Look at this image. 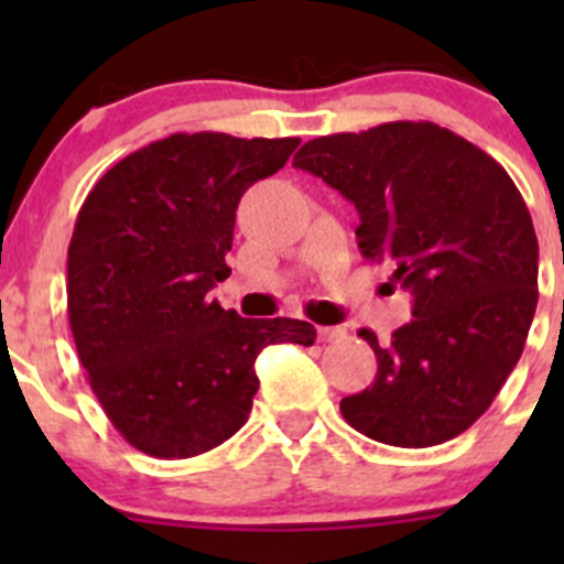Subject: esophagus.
Returning <instances> with one entry per match:
<instances>
[{
  "mask_svg": "<svg viewBox=\"0 0 564 564\" xmlns=\"http://www.w3.org/2000/svg\"><path fill=\"white\" fill-rule=\"evenodd\" d=\"M346 338V327H318V340L322 344H338Z\"/></svg>",
  "mask_w": 564,
  "mask_h": 564,
  "instance_id": "34e87169",
  "label": "esophagus"
}]
</instances>
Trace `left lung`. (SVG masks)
I'll use <instances>...</instances> for the list:
<instances>
[{"label":"left lung","mask_w":564,"mask_h":564,"mask_svg":"<svg viewBox=\"0 0 564 564\" xmlns=\"http://www.w3.org/2000/svg\"><path fill=\"white\" fill-rule=\"evenodd\" d=\"M294 169L322 176L360 213L368 261H390L412 322L382 346L371 388L340 401L368 440L431 447L464 434L524 351L538 308V237L510 174L434 122H384L308 141Z\"/></svg>","instance_id":"left-lung-1"}]
</instances>
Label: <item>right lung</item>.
<instances>
[{"label":"right lung","mask_w":564,"mask_h":564,"mask_svg":"<svg viewBox=\"0 0 564 564\" xmlns=\"http://www.w3.org/2000/svg\"><path fill=\"white\" fill-rule=\"evenodd\" d=\"M300 139L174 133L100 176L67 248V316L106 417L155 458H193L246 425L270 344L311 346L314 324L242 318L207 297L229 278L237 204Z\"/></svg>","instance_id":"right-lung-1"}]
</instances>
